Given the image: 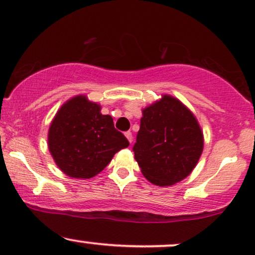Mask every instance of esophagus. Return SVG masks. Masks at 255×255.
<instances>
[{"label":"esophagus","mask_w":255,"mask_h":255,"mask_svg":"<svg viewBox=\"0 0 255 255\" xmlns=\"http://www.w3.org/2000/svg\"><path fill=\"white\" fill-rule=\"evenodd\" d=\"M125 135H126V137H127L128 141H129L130 143L133 142V135H131V133H130V131H126V133H125Z\"/></svg>","instance_id":"1"}]
</instances>
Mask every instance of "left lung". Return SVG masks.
<instances>
[{
    "label": "left lung",
    "mask_w": 255,
    "mask_h": 255,
    "mask_svg": "<svg viewBox=\"0 0 255 255\" xmlns=\"http://www.w3.org/2000/svg\"><path fill=\"white\" fill-rule=\"evenodd\" d=\"M204 146L194 113L168 94L142 109L134 158L141 173L157 186L182 182L194 171Z\"/></svg>",
    "instance_id": "8db88e82"
}]
</instances>
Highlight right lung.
<instances>
[{"instance_id": "obj_1", "label": "right lung", "mask_w": 255, "mask_h": 255, "mask_svg": "<svg viewBox=\"0 0 255 255\" xmlns=\"http://www.w3.org/2000/svg\"><path fill=\"white\" fill-rule=\"evenodd\" d=\"M101 104L87 95L66 101L52 120L47 145L63 173L76 179L97 176L112 161L115 153L129 142L115 129L110 115L101 113Z\"/></svg>"}]
</instances>
